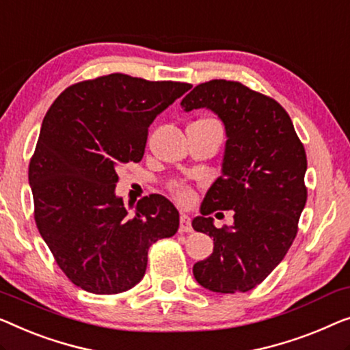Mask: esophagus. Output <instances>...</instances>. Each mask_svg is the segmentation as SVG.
Returning a JSON list of instances; mask_svg holds the SVG:
<instances>
[{
  "instance_id": "esophagus-1",
  "label": "esophagus",
  "mask_w": 350,
  "mask_h": 350,
  "mask_svg": "<svg viewBox=\"0 0 350 350\" xmlns=\"http://www.w3.org/2000/svg\"><path fill=\"white\" fill-rule=\"evenodd\" d=\"M180 232H192V226H191V217L187 215H181L180 216Z\"/></svg>"
}]
</instances>
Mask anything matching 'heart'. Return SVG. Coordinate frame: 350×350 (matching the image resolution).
<instances>
[{
    "mask_svg": "<svg viewBox=\"0 0 350 350\" xmlns=\"http://www.w3.org/2000/svg\"><path fill=\"white\" fill-rule=\"evenodd\" d=\"M169 191L175 197H178L181 202H191L192 197H194V191H192V187L181 180L170 181Z\"/></svg>",
    "mask_w": 350,
    "mask_h": 350,
    "instance_id": "1",
    "label": "heart"
}]
</instances>
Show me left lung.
<instances>
[{
    "instance_id": "1",
    "label": "left lung",
    "mask_w": 350,
    "mask_h": 350,
    "mask_svg": "<svg viewBox=\"0 0 350 350\" xmlns=\"http://www.w3.org/2000/svg\"><path fill=\"white\" fill-rule=\"evenodd\" d=\"M181 107L211 109L227 133L222 175L192 221L215 247L192 273L208 291L247 292L275 270L297 237L308 199L305 146L278 100L234 80L197 85ZM217 209H234V226H213L209 215Z\"/></svg>"
}]
</instances>
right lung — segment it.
I'll list each match as a JSON object with an SVG mask.
<instances>
[{
  "instance_id": "right-lung-1",
  "label": "right lung",
  "mask_w": 350,
  "mask_h": 350,
  "mask_svg": "<svg viewBox=\"0 0 350 350\" xmlns=\"http://www.w3.org/2000/svg\"><path fill=\"white\" fill-rule=\"evenodd\" d=\"M191 83L151 82L128 74L82 80L50 105L29 159L34 221L70 282L98 295L133 288L148 247L176 234L178 211L145 196L135 211L115 196L116 167L140 163L156 115Z\"/></svg>"
}]
</instances>
